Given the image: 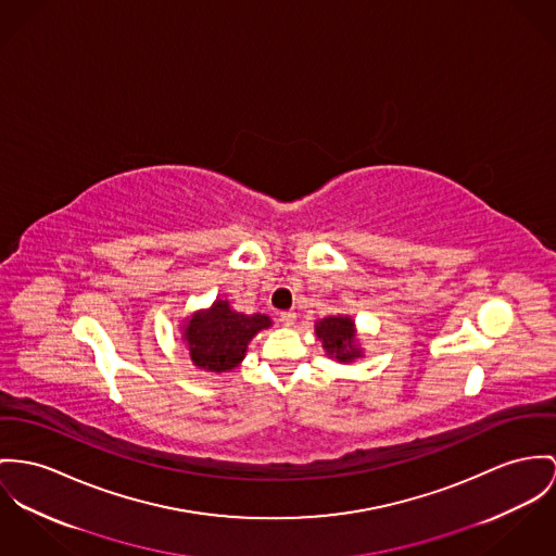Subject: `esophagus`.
Listing matches in <instances>:
<instances>
[{
    "instance_id": "1",
    "label": "esophagus",
    "mask_w": 556,
    "mask_h": 556,
    "mask_svg": "<svg viewBox=\"0 0 556 556\" xmlns=\"http://www.w3.org/2000/svg\"><path fill=\"white\" fill-rule=\"evenodd\" d=\"M279 319H281V324H283V326H288V328H290V326H294V324H296V313H294V311H283V313L279 315Z\"/></svg>"
}]
</instances>
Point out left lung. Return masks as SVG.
<instances>
[{"instance_id":"1","label":"left lung","mask_w":556,"mask_h":556,"mask_svg":"<svg viewBox=\"0 0 556 556\" xmlns=\"http://www.w3.org/2000/svg\"><path fill=\"white\" fill-rule=\"evenodd\" d=\"M315 337L321 341L326 355L339 364H353L364 357V346L351 315H328L315 321Z\"/></svg>"}]
</instances>
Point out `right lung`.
I'll return each mask as SVG.
<instances>
[{
  "label": "right lung",
  "instance_id": "add662e5",
  "mask_svg": "<svg viewBox=\"0 0 556 556\" xmlns=\"http://www.w3.org/2000/svg\"><path fill=\"white\" fill-rule=\"evenodd\" d=\"M273 319L264 313L245 315L230 306L226 299H215L212 306L184 317L181 342L199 370L230 372L248 353V344L257 332L268 330Z\"/></svg>",
  "mask_w": 556,
  "mask_h": 556
}]
</instances>
